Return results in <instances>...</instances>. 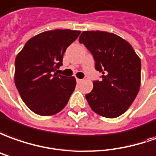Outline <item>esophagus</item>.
<instances>
[{"label":"esophagus","mask_w":156,"mask_h":156,"mask_svg":"<svg viewBox=\"0 0 156 156\" xmlns=\"http://www.w3.org/2000/svg\"><path fill=\"white\" fill-rule=\"evenodd\" d=\"M83 80H81V79H78V78H76V82L78 83V84H80V82L82 81Z\"/></svg>","instance_id":"34e87169"}]
</instances>
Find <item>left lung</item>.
<instances>
[{"mask_svg":"<svg viewBox=\"0 0 156 156\" xmlns=\"http://www.w3.org/2000/svg\"><path fill=\"white\" fill-rule=\"evenodd\" d=\"M92 52L101 81L86 98L101 116L115 118L125 113L136 98L141 84V60L133 47L119 35L105 31H83L79 38Z\"/></svg>","mask_w":156,"mask_h":156,"instance_id":"left-lung-1","label":"left lung"}]
</instances>
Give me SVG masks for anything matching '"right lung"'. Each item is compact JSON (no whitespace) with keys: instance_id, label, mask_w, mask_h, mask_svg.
Returning <instances> with one entry per match:
<instances>
[{"instance_id":"1","label":"right lung","mask_w":156,"mask_h":156,"mask_svg":"<svg viewBox=\"0 0 156 156\" xmlns=\"http://www.w3.org/2000/svg\"><path fill=\"white\" fill-rule=\"evenodd\" d=\"M80 33L70 30L45 31L29 40L16 57V87L35 114L53 115L67 105L76 88V78L53 72L63 64L64 53Z\"/></svg>"}]
</instances>
